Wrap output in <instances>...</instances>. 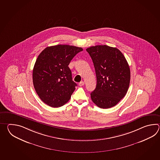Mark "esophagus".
<instances>
[{"instance_id":"34e87169","label":"esophagus","mask_w":160,"mask_h":160,"mask_svg":"<svg viewBox=\"0 0 160 160\" xmlns=\"http://www.w3.org/2000/svg\"><path fill=\"white\" fill-rule=\"evenodd\" d=\"M84 84H85V82L83 81H81V82L79 83V86H82L84 85Z\"/></svg>"}]
</instances>
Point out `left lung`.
<instances>
[{
  "instance_id": "obj_1",
  "label": "left lung",
  "mask_w": 160,
  "mask_h": 160,
  "mask_svg": "<svg viewBox=\"0 0 160 160\" xmlns=\"http://www.w3.org/2000/svg\"><path fill=\"white\" fill-rule=\"evenodd\" d=\"M95 68L97 85L91 92L92 101L102 109L116 106L125 96L129 87V66L122 53L106 45L86 49Z\"/></svg>"
}]
</instances>
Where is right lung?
<instances>
[{"instance_id":"right-lung-1","label":"right lung","mask_w":160,"mask_h":160,"mask_svg":"<svg viewBox=\"0 0 160 160\" xmlns=\"http://www.w3.org/2000/svg\"><path fill=\"white\" fill-rule=\"evenodd\" d=\"M82 48L58 44L44 48L34 65L32 81L41 100L52 108H59L68 102L77 83L72 80L68 66Z\"/></svg>"}]
</instances>
